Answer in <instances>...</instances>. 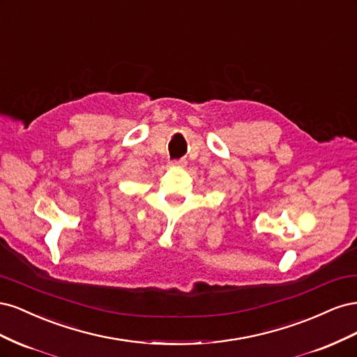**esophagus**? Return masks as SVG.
<instances>
[{
	"label": "esophagus",
	"instance_id": "obj_1",
	"mask_svg": "<svg viewBox=\"0 0 357 357\" xmlns=\"http://www.w3.org/2000/svg\"><path fill=\"white\" fill-rule=\"evenodd\" d=\"M185 164H186L185 159H174V160H171V165H174V167H183Z\"/></svg>",
	"mask_w": 357,
	"mask_h": 357
}]
</instances>
